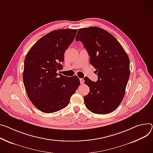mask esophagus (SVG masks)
<instances>
[{
	"instance_id": "esophagus-1",
	"label": "esophagus",
	"mask_w": 153,
	"mask_h": 153,
	"mask_svg": "<svg viewBox=\"0 0 153 153\" xmlns=\"http://www.w3.org/2000/svg\"><path fill=\"white\" fill-rule=\"evenodd\" d=\"M80 82L81 85H83L84 84V80L82 79H80Z\"/></svg>"
}]
</instances>
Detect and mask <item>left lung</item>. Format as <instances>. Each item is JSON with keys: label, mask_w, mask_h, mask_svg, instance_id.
Wrapping results in <instances>:
<instances>
[{"label": "left lung", "mask_w": 153, "mask_h": 153, "mask_svg": "<svg viewBox=\"0 0 153 153\" xmlns=\"http://www.w3.org/2000/svg\"><path fill=\"white\" fill-rule=\"evenodd\" d=\"M90 55V64L96 69V82L85 77L90 87L84 96L86 107L97 114L112 112L120 104L130 76V61L118 41L107 31L97 27L79 29L76 37Z\"/></svg>", "instance_id": "1"}]
</instances>
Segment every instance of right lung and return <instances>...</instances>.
<instances>
[{
    "instance_id": "add662e5",
    "label": "right lung",
    "mask_w": 153,
    "mask_h": 153,
    "mask_svg": "<svg viewBox=\"0 0 153 153\" xmlns=\"http://www.w3.org/2000/svg\"><path fill=\"white\" fill-rule=\"evenodd\" d=\"M77 31L53 30L41 38L26 55L23 72L25 88L34 106L44 113L66 107L80 85L76 76L68 77L57 73Z\"/></svg>"
}]
</instances>
